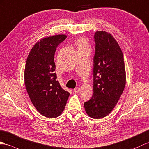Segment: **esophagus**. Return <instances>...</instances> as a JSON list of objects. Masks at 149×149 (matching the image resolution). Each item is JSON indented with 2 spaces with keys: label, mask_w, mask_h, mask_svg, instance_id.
<instances>
[{
  "label": "esophagus",
  "mask_w": 149,
  "mask_h": 149,
  "mask_svg": "<svg viewBox=\"0 0 149 149\" xmlns=\"http://www.w3.org/2000/svg\"><path fill=\"white\" fill-rule=\"evenodd\" d=\"M73 91L75 93H78L79 92V91H80V88H79V87H77V88H76L73 90Z\"/></svg>",
  "instance_id": "esophagus-1"
}]
</instances>
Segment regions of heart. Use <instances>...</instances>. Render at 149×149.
<instances>
[{"label": "heart", "mask_w": 149, "mask_h": 149, "mask_svg": "<svg viewBox=\"0 0 149 149\" xmlns=\"http://www.w3.org/2000/svg\"><path fill=\"white\" fill-rule=\"evenodd\" d=\"M78 49H90V43L85 37H80L76 41Z\"/></svg>", "instance_id": "heart-1"}]
</instances>
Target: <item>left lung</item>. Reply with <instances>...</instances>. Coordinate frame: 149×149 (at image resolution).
<instances>
[{"label":"left lung","mask_w":149,"mask_h":149,"mask_svg":"<svg viewBox=\"0 0 149 149\" xmlns=\"http://www.w3.org/2000/svg\"><path fill=\"white\" fill-rule=\"evenodd\" d=\"M93 95L84 103L90 118L106 117L114 108L126 85L124 57L118 43L109 33L97 31L94 35Z\"/></svg>","instance_id":"8db88e82"}]
</instances>
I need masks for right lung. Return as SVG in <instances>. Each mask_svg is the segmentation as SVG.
<instances>
[{
  "instance_id": "add662e5",
  "label": "right lung",
  "mask_w": 149,
  "mask_h": 149,
  "mask_svg": "<svg viewBox=\"0 0 149 149\" xmlns=\"http://www.w3.org/2000/svg\"><path fill=\"white\" fill-rule=\"evenodd\" d=\"M66 35L49 36L32 47L24 69V84L32 104L40 113L49 118L59 116L64 111L70 93L56 80L54 55Z\"/></svg>"
}]
</instances>
